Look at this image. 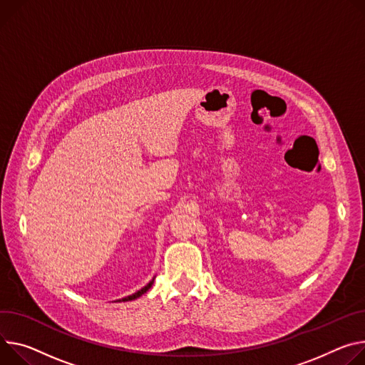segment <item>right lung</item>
Masks as SVG:
<instances>
[{
	"instance_id": "1",
	"label": "right lung",
	"mask_w": 365,
	"mask_h": 365,
	"mask_svg": "<svg viewBox=\"0 0 365 365\" xmlns=\"http://www.w3.org/2000/svg\"><path fill=\"white\" fill-rule=\"evenodd\" d=\"M153 282H154V278L145 285V287H143L141 289H138L137 292H134L132 295H128V297H123L120 302H130V300H135V298H138V297H141L144 292H147L150 288H151V285H153Z\"/></svg>"
}]
</instances>
